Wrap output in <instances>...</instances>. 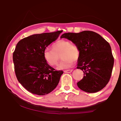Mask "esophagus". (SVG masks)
Segmentation results:
<instances>
[{
	"label": "esophagus",
	"mask_w": 121,
	"mask_h": 121,
	"mask_svg": "<svg viewBox=\"0 0 121 121\" xmlns=\"http://www.w3.org/2000/svg\"><path fill=\"white\" fill-rule=\"evenodd\" d=\"M72 71H73V70H65L64 72H65V73H70L72 72Z\"/></svg>",
	"instance_id": "obj_1"
}]
</instances>
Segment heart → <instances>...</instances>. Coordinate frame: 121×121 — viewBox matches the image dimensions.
I'll use <instances>...</instances> for the list:
<instances>
[{
    "mask_svg": "<svg viewBox=\"0 0 121 121\" xmlns=\"http://www.w3.org/2000/svg\"><path fill=\"white\" fill-rule=\"evenodd\" d=\"M52 49L46 48L43 51V58L49 65L53 66L58 64L61 54L62 60L57 69H67L72 66L74 61H78L80 56V50L75 44H72L68 40L60 39L54 43Z\"/></svg>",
    "mask_w": 121,
    "mask_h": 121,
    "instance_id": "b5f03b06",
    "label": "heart"
}]
</instances>
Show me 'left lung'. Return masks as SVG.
<instances>
[{
    "mask_svg": "<svg viewBox=\"0 0 121 121\" xmlns=\"http://www.w3.org/2000/svg\"><path fill=\"white\" fill-rule=\"evenodd\" d=\"M75 43L80 50L77 69L83 71V79L77 83L82 91L93 93L103 89L111 78L114 58L109 43L98 33L85 30L61 35Z\"/></svg>",
    "mask_w": 121,
    "mask_h": 121,
    "instance_id": "1",
    "label": "left lung"
}]
</instances>
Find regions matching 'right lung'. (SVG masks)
Returning <instances> with one entry per match:
<instances>
[{
	"mask_svg": "<svg viewBox=\"0 0 121 121\" xmlns=\"http://www.w3.org/2000/svg\"><path fill=\"white\" fill-rule=\"evenodd\" d=\"M62 30L30 35L17 44L13 53L15 75L27 91L45 95L55 89L63 71H56L46 62L43 51Z\"/></svg>",
	"mask_w": 121,
	"mask_h": 121,
	"instance_id": "1",
	"label": "right lung"
}]
</instances>
